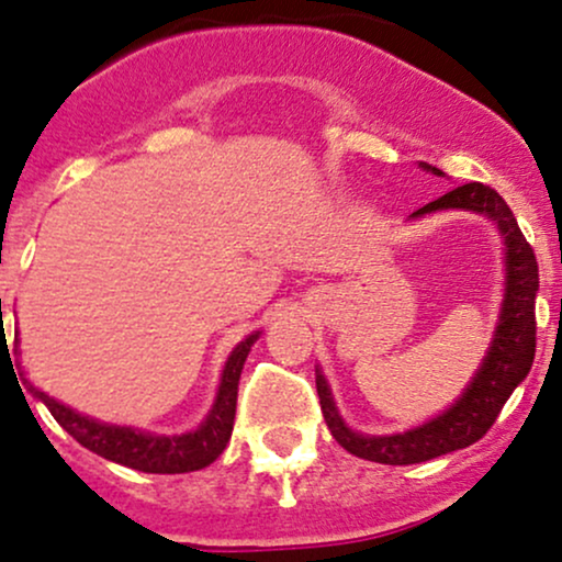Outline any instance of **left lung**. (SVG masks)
<instances>
[{"instance_id": "obj_1", "label": "left lung", "mask_w": 562, "mask_h": 562, "mask_svg": "<svg viewBox=\"0 0 562 562\" xmlns=\"http://www.w3.org/2000/svg\"><path fill=\"white\" fill-rule=\"evenodd\" d=\"M424 170L442 176V170L422 162ZM435 211H472L488 215L496 221L504 237V263H507V288H504L502 317H498L496 333L483 366L474 373L461 397L448 411L422 427L403 431V435H360L351 431L344 418L338 416L333 403L328 381L317 371V394L323 408L325 424L341 448L360 459L375 461V464H418V461L437 459L442 453L459 451L472 446L485 435L502 413L504 403L515 386L526 379L533 366L536 355V291H539V263H536L533 248L522 237L509 205L491 187L483 183H464V187L448 191L440 200L418 207L413 218Z\"/></svg>"}]
</instances>
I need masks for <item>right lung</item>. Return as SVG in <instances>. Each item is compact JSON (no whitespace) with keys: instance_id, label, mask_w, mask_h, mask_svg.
<instances>
[{"instance_id":"obj_1","label":"right lung","mask_w":562,"mask_h":562,"mask_svg":"<svg viewBox=\"0 0 562 562\" xmlns=\"http://www.w3.org/2000/svg\"><path fill=\"white\" fill-rule=\"evenodd\" d=\"M2 304V301H0ZM2 312V306H0ZM2 317V314H0ZM258 333L239 341L226 360L224 373H221V386L215 394V403L205 422L194 431L187 435H149V431L131 429V427H114V424H101L95 418L82 416V413L71 411L69 405L58 403L50 394L40 392L34 384H29V392L36 400L47 405L55 422L60 424L79 446L88 451L103 456V459L116 461L122 467H131L138 472L151 474H181L196 472L202 467L213 464L221 453H224L226 442H229L234 429V411H237V386L239 373H243L245 357L252 344H256ZM18 341V338H15Z\"/></svg>"}]
</instances>
